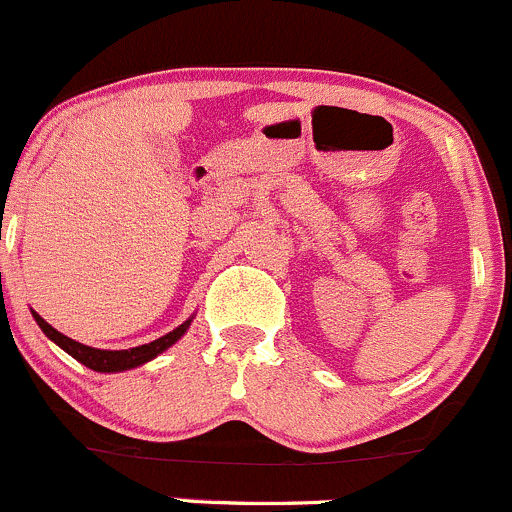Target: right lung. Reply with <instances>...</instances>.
<instances>
[{"instance_id": "add662e5", "label": "right lung", "mask_w": 512, "mask_h": 512, "mask_svg": "<svg viewBox=\"0 0 512 512\" xmlns=\"http://www.w3.org/2000/svg\"><path fill=\"white\" fill-rule=\"evenodd\" d=\"M32 314H34L36 324L41 327V332H44L46 337L51 339V342L59 344V347L64 349L66 354H71L76 361H81L84 366H89V369H94V371H103V374L136 369V366H141V364H146V361L156 359V356L163 354L165 349L173 347V344L178 342V339L183 337L185 332H188L190 322H193V317H190L188 322H183L180 327H175L173 332H168L165 337H160L151 344H141V347L121 349V352H111V349H94V347H86V344H81V342H74V339H69V337H64L61 332H56V329L51 327L49 322H44V319L39 317V314H36V312H32Z\"/></svg>"}]
</instances>
